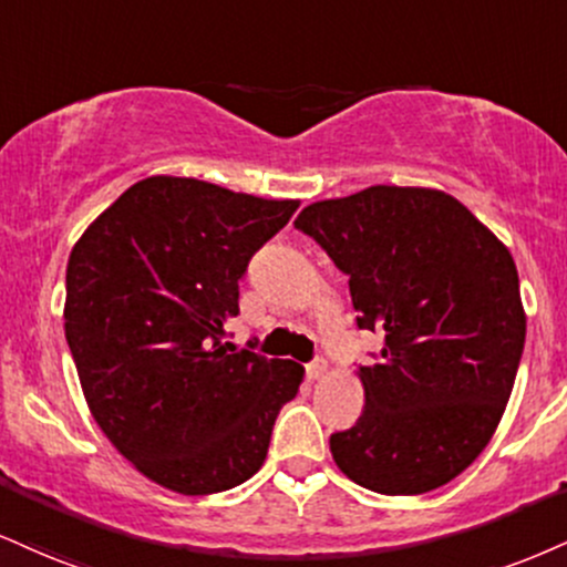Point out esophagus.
Masks as SVG:
<instances>
[{
    "label": "esophagus",
    "instance_id": "1",
    "mask_svg": "<svg viewBox=\"0 0 567 567\" xmlns=\"http://www.w3.org/2000/svg\"><path fill=\"white\" fill-rule=\"evenodd\" d=\"M324 374H327L324 361H311V364H306V378L309 380H322Z\"/></svg>",
    "mask_w": 567,
    "mask_h": 567
}]
</instances>
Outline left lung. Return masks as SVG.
<instances>
[{
  "label": "left lung",
  "instance_id": "left-lung-1",
  "mask_svg": "<svg viewBox=\"0 0 567 567\" xmlns=\"http://www.w3.org/2000/svg\"><path fill=\"white\" fill-rule=\"evenodd\" d=\"M296 229L349 275L361 330L383 336L357 370L361 417L330 435L340 473L388 496L454 481L488 446L523 357L507 245L456 197L395 184L311 203Z\"/></svg>",
  "mask_w": 567,
  "mask_h": 567
}]
</instances>
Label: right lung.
I'll use <instances>...</instances> for the list:
<instances>
[{
	"label": "right lung",
	"instance_id": "right-lung-1",
	"mask_svg": "<svg viewBox=\"0 0 567 567\" xmlns=\"http://www.w3.org/2000/svg\"><path fill=\"white\" fill-rule=\"evenodd\" d=\"M296 208L158 174L73 245L63 317L86 406L163 488L208 496L256 475L279 409L303 383L296 361L224 343L250 256Z\"/></svg>",
	"mask_w": 567,
	"mask_h": 567
}]
</instances>
